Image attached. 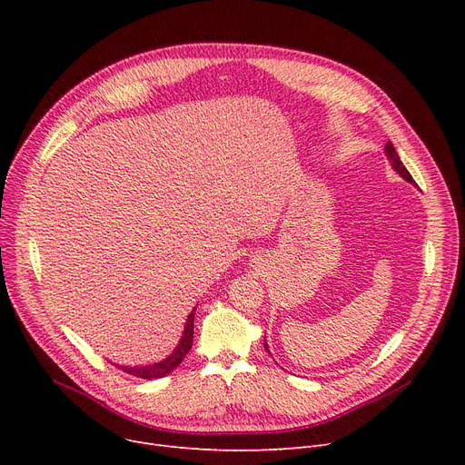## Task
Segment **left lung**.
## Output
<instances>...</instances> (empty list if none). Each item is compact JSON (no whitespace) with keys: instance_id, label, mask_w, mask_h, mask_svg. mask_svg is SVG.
<instances>
[{"instance_id":"left-lung-1","label":"left lung","mask_w":465,"mask_h":465,"mask_svg":"<svg viewBox=\"0 0 465 465\" xmlns=\"http://www.w3.org/2000/svg\"><path fill=\"white\" fill-rule=\"evenodd\" d=\"M384 153H386V158L390 160V163H392L394 171H398V173H400L407 183L414 184V181H412L411 173L407 171V167L401 163V160H400V156H398V153H396V149H394V144L390 143V141L384 144ZM263 347H265V351H267V343H263ZM267 352H270V351H267Z\"/></svg>"}]
</instances>
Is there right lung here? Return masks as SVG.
Listing matches in <instances>:
<instances>
[{"instance_id":"right-lung-1","label":"right lung","mask_w":465,"mask_h":465,"mask_svg":"<svg viewBox=\"0 0 465 465\" xmlns=\"http://www.w3.org/2000/svg\"><path fill=\"white\" fill-rule=\"evenodd\" d=\"M193 314H195V309L188 314L186 319V324H184V331H183V337L179 341L177 349L171 352V356H167L165 360L158 361V363H153V365H137V368H128V365H116L118 370L126 371L134 377H139V379H160V377H165L169 375L171 371H173L177 365L184 360V356L188 354V351L192 349V339H193Z\"/></svg>"}]
</instances>
